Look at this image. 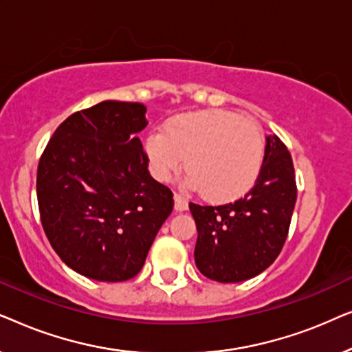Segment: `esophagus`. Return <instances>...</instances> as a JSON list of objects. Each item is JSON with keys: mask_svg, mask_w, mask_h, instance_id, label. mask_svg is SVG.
Masks as SVG:
<instances>
[{"mask_svg": "<svg viewBox=\"0 0 352 352\" xmlns=\"http://www.w3.org/2000/svg\"><path fill=\"white\" fill-rule=\"evenodd\" d=\"M189 208V201L179 194H175V210L176 211H187Z\"/></svg>", "mask_w": 352, "mask_h": 352, "instance_id": "obj_1", "label": "esophagus"}]
</instances>
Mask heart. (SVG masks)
I'll use <instances>...</instances> for the list:
<instances>
[{
    "instance_id": "heart-1",
    "label": "heart",
    "mask_w": 352,
    "mask_h": 352,
    "mask_svg": "<svg viewBox=\"0 0 352 352\" xmlns=\"http://www.w3.org/2000/svg\"><path fill=\"white\" fill-rule=\"evenodd\" d=\"M144 152L155 179L166 181L186 165L187 184L206 200L232 201L258 181L264 138L253 120L229 110H201L168 120L163 133L148 134Z\"/></svg>"
}]
</instances>
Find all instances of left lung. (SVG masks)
<instances>
[{"label":"left lung","mask_w":352,"mask_h":352,"mask_svg":"<svg viewBox=\"0 0 352 352\" xmlns=\"http://www.w3.org/2000/svg\"><path fill=\"white\" fill-rule=\"evenodd\" d=\"M296 204L292 155L276 134L266 138L253 189L219 206L189 204L195 219V264L211 280L243 282L271 266L287 240Z\"/></svg>","instance_id":"1"}]
</instances>
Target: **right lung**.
<instances>
[{
    "label": "right lung",
    "instance_id": "1",
    "mask_svg": "<svg viewBox=\"0 0 352 352\" xmlns=\"http://www.w3.org/2000/svg\"><path fill=\"white\" fill-rule=\"evenodd\" d=\"M146 112L139 102L102 100L70 115L38 165L46 237L67 266L93 280L138 276L173 211L171 190L148 175L138 138Z\"/></svg>",
    "mask_w": 352,
    "mask_h": 352
}]
</instances>
